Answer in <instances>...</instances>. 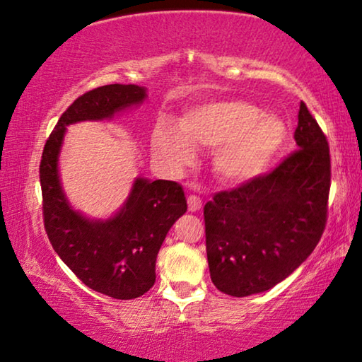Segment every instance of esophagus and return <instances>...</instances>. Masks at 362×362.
Returning <instances> with one entry per match:
<instances>
[{
  "mask_svg": "<svg viewBox=\"0 0 362 362\" xmlns=\"http://www.w3.org/2000/svg\"><path fill=\"white\" fill-rule=\"evenodd\" d=\"M187 202H188V211H198V209H202V198L199 197L190 195Z\"/></svg>",
  "mask_w": 362,
  "mask_h": 362,
  "instance_id": "obj_1",
  "label": "esophagus"
}]
</instances>
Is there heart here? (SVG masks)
Masks as SVG:
<instances>
[{
    "label": "heart",
    "instance_id": "heart-1",
    "mask_svg": "<svg viewBox=\"0 0 362 362\" xmlns=\"http://www.w3.org/2000/svg\"><path fill=\"white\" fill-rule=\"evenodd\" d=\"M174 129L159 127L153 134L156 154L177 167L193 159V149H216V174L229 183H244L265 174L281 154L288 129L281 118L262 113L244 99L206 102L187 110Z\"/></svg>",
    "mask_w": 362,
    "mask_h": 362
}]
</instances>
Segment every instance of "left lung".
<instances>
[{"instance_id":"1","label":"left lung","mask_w":362,"mask_h":362,"mask_svg":"<svg viewBox=\"0 0 362 362\" xmlns=\"http://www.w3.org/2000/svg\"><path fill=\"white\" fill-rule=\"evenodd\" d=\"M294 139L298 149L272 172L204 204L209 274L221 293L245 298L272 289L319 244L328 213L330 148L304 102Z\"/></svg>"}]
</instances>
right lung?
Returning a JSON list of instances; mask_svg holds the SVG:
<instances>
[{"mask_svg": "<svg viewBox=\"0 0 362 362\" xmlns=\"http://www.w3.org/2000/svg\"><path fill=\"white\" fill-rule=\"evenodd\" d=\"M146 89L134 84L100 86L79 95L48 136L40 160L43 226L58 257L88 288L113 299H134L153 288L156 258L167 233L187 211L182 185L136 179L113 218L89 221L73 211L58 177V154L66 127L105 120L141 104Z\"/></svg>", "mask_w": 362, "mask_h": 362, "instance_id": "1", "label": "right lung"}]
</instances>
